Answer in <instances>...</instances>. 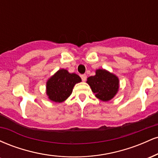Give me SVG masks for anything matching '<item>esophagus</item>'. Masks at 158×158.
<instances>
[{"mask_svg":"<svg viewBox=\"0 0 158 158\" xmlns=\"http://www.w3.org/2000/svg\"><path fill=\"white\" fill-rule=\"evenodd\" d=\"M81 80L83 81H85L87 79V76L85 75V74H83V75L81 76Z\"/></svg>","mask_w":158,"mask_h":158,"instance_id":"1","label":"esophagus"}]
</instances>
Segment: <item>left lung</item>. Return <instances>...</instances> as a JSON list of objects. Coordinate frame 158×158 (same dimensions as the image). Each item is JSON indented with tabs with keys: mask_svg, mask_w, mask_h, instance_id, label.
<instances>
[{
	"mask_svg": "<svg viewBox=\"0 0 158 158\" xmlns=\"http://www.w3.org/2000/svg\"><path fill=\"white\" fill-rule=\"evenodd\" d=\"M87 83L90 85L96 97L104 102L113 99L119 90L118 77L104 69L96 70V75L88 77Z\"/></svg>",
	"mask_w": 158,
	"mask_h": 158,
	"instance_id": "left-lung-1",
	"label": "left lung"
}]
</instances>
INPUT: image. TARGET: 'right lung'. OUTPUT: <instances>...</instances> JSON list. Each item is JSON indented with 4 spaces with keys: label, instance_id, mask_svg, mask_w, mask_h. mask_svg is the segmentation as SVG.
Segmentation results:
<instances>
[{
    "label": "right lung",
    "instance_id": "right-lung-1",
    "mask_svg": "<svg viewBox=\"0 0 158 158\" xmlns=\"http://www.w3.org/2000/svg\"><path fill=\"white\" fill-rule=\"evenodd\" d=\"M81 81L77 74L60 69L47 81V95L52 102H64L72 94L74 85Z\"/></svg>",
    "mask_w": 158,
    "mask_h": 158
}]
</instances>
